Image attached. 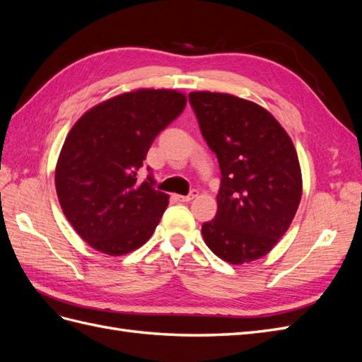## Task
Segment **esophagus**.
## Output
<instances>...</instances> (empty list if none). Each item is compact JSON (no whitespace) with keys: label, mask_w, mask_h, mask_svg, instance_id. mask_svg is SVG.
Listing matches in <instances>:
<instances>
[{"label":"esophagus","mask_w":362,"mask_h":362,"mask_svg":"<svg viewBox=\"0 0 362 362\" xmlns=\"http://www.w3.org/2000/svg\"><path fill=\"white\" fill-rule=\"evenodd\" d=\"M196 196H198V190H192L187 196H182V194H175V199L180 201V202H190L192 199H194Z\"/></svg>","instance_id":"34e87169"}]
</instances>
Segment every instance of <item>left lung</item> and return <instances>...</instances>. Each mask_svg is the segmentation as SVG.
Wrapping results in <instances>:
<instances>
[{"label": "left lung", "instance_id": "obj_1", "mask_svg": "<svg viewBox=\"0 0 362 362\" xmlns=\"http://www.w3.org/2000/svg\"><path fill=\"white\" fill-rule=\"evenodd\" d=\"M189 101L222 173L216 217L202 225L205 243L231 264L264 257L287 233L300 202L293 141L255 103L211 92H192Z\"/></svg>", "mask_w": 362, "mask_h": 362}]
</instances>
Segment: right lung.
I'll return each mask as SVG.
<instances>
[{
	"label": "right lung",
	"instance_id": "right-lung-1",
	"mask_svg": "<svg viewBox=\"0 0 362 362\" xmlns=\"http://www.w3.org/2000/svg\"><path fill=\"white\" fill-rule=\"evenodd\" d=\"M184 107V93L140 89L98 104L69 131L56 190L64 216L93 249L125 255L156 231L169 196L154 189L149 168L144 182L137 173L152 141Z\"/></svg>",
	"mask_w": 362,
	"mask_h": 362
}]
</instances>
